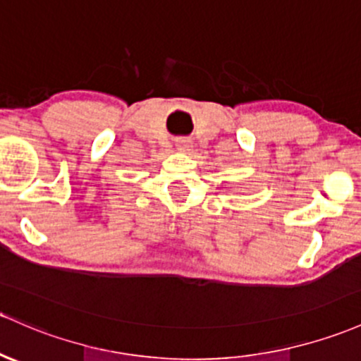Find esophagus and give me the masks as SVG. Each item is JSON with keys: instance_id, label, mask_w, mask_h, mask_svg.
I'll return each instance as SVG.
<instances>
[{"instance_id": "1", "label": "esophagus", "mask_w": 361, "mask_h": 361, "mask_svg": "<svg viewBox=\"0 0 361 361\" xmlns=\"http://www.w3.org/2000/svg\"><path fill=\"white\" fill-rule=\"evenodd\" d=\"M176 145H177V148L182 149V151H189V148L192 146V141H191V139H188V137H179V139H177Z\"/></svg>"}]
</instances>
